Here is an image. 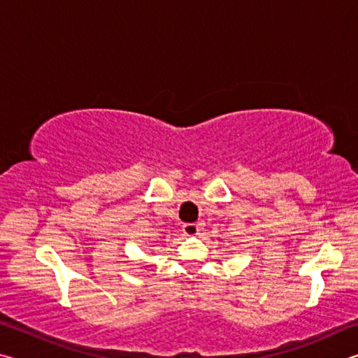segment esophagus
<instances>
[{
	"label": "esophagus",
	"mask_w": 358,
	"mask_h": 358,
	"mask_svg": "<svg viewBox=\"0 0 358 358\" xmlns=\"http://www.w3.org/2000/svg\"><path fill=\"white\" fill-rule=\"evenodd\" d=\"M181 229H183V234L187 235V237H194V235L199 234V226L194 222H186Z\"/></svg>",
	"instance_id": "1"
}]
</instances>
